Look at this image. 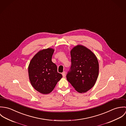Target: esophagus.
<instances>
[{
    "mask_svg": "<svg viewBox=\"0 0 126 126\" xmlns=\"http://www.w3.org/2000/svg\"><path fill=\"white\" fill-rule=\"evenodd\" d=\"M62 75H63V78H64L65 77V72H63L62 73Z\"/></svg>",
    "mask_w": 126,
    "mask_h": 126,
    "instance_id": "esophagus-1",
    "label": "esophagus"
}]
</instances>
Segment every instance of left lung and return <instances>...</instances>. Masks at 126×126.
I'll return each instance as SVG.
<instances>
[{"label":"left lung","instance_id":"1","mask_svg":"<svg viewBox=\"0 0 126 126\" xmlns=\"http://www.w3.org/2000/svg\"><path fill=\"white\" fill-rule=\"evenodd\" d=\"M70 54L71 70L66 76L67 80L79 93H86L94 85L97 79V59L90 49L81 45L74 47Z\"/></svg>","mask_w":126,"mask_h":126}]
</instances>
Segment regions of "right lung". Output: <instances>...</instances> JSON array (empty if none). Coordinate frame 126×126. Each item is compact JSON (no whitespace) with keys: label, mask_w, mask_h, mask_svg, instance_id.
I'll return each instance as SVG.
<instances>
[{"label":"right lung","mask_w":126,"mask_h":126,"mask_svg":"<svg viewBox=\"0 0 126 126\" xmlns=\"http://www.w3.org/2000/svg\"><path fill=\"white\" fill-rule=\"evenodd\" d=\"M54 49L47 48L40 50L31 60L28 67L30 82L32 87L43 94L51 93L62 75L57 72V65L52 62Z\"/></svg>","instance_id":"add662e5"}]
</instances>
